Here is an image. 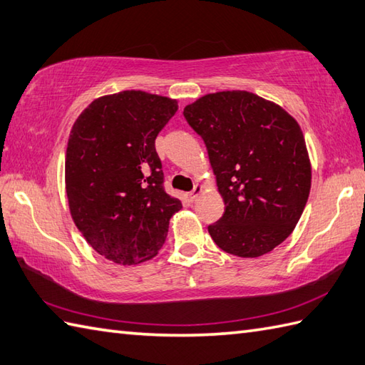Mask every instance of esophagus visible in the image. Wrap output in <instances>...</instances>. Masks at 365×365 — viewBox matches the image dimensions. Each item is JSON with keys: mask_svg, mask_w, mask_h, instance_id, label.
Here are the masks:
<instances>
[{"mask_svg": "<svg viewBox=\"0 0 365 365\" xmlns=\"http://www.w3.org/2000/svg\"><path fill=\"white\" fill-rule=\"evenodd\" d=\"M201 190H203V187H201L200 184H197L195 187H193V190L189 193V200L192 201V203H193V201H195V200L198 198V195H200V193H201Z\"/></svg>", "mask_w": 365, "mask_h": 365, "instance_id": "esophagus-1", "label": "esophagus"}]
</instances>
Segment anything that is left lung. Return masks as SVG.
Here are the masks:
<instances>
[{"instance_id": "1", "label": "left lung", "mask_w": 365, "mask_h": 365, "mask_svg": "<svg viewBox=\"0 0 365 365\" xmlns=\"http://www.w3.org/2000/svg\"><path fill=\"white\" fill-rule=\"evenodd\" d=\"M182 114L206 143L225 201L210 237L239 257L269 253L290 236L309 197L302 129L284 109L242 91L206 95Z\"/></svg>"}]
</instances>
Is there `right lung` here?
Wrapping results in <instances>:
<instances>
[{
  "label": "right lung",
  "mask_w": 365,
  "mask_h": 365,
  "mask_svg": "<svg viewBox=\"0 0 365 365\" xmlns=\"http://www.w3.org/2000/svg\"><path fill=\"white\" fill-rule=\"evenodd\" d=\"M178 110L165 96L126 91L95 100L73 125L66 185L70 212L92 248L133 265L155 257L182 207L168 195L155 140Z\"/></svg>",
  "instance_id": "add662e5"
}]
</instances>
